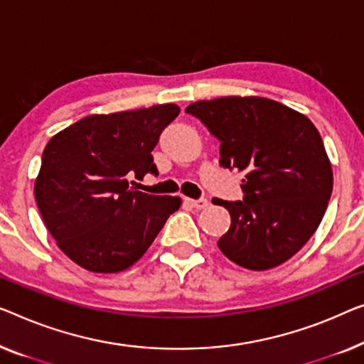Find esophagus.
<instances>
[{"mask_svg": "<svg viewBox=\"0 0 364 364\" xmlns=\"http://www.w3.org/2000/svg\"><path fill=\"white\" fill-rule=\"evenodd\" d=\"M186 202L191 205V207L197 208V210H203L208 207V200L207 198H198V200H193V198H186Z\"/></svg>", "mask_w": 364, "mask_h": 364, "instance_id": "1", "label": "esophagus"}]
</instances>
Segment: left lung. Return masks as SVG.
Segmentation results:
<instances>
[{
    "label": "left lung",
    "mask_w": 364,
    "mask_h": 364,
    "mask_svg": "<svg viewBox=\"0 0 364 364\" xmlns=\"http://www.w3.org/2000/svg\"><path fill=\"white\" fill-rule=\"evenodd\" d=\"M220 139V164L245 173L243 202L215 200L231 215L218 240L245 269H272L318 228L333 171L318 129L305 114L262 97L200 100L186 108Z\"/></svg>",
    "instance_id": "left-lung-1"
}]
</instances>
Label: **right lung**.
Returning a JSON list of instances; mask_svg holds the SVG:
<instances>
[{
    "mask_svg": "<svg viewBox=\"0 0 364 364\" xmlns=\"http://www.w3.org/2000/svg\"><path fill=\"white\" fill-rule=\"evenodd\" d=\"M181 113L173 103L90 114L52 136L34 195L57 246L83 269L113 274L143 257L181 197L147 195L129 177L157 173L162 129Z\"/></svg>",
    "mask_w": 364,
    "mask_h": 364,
    "instance_id": "add662e5",
    "label": "right lung"
}]
</instances>
